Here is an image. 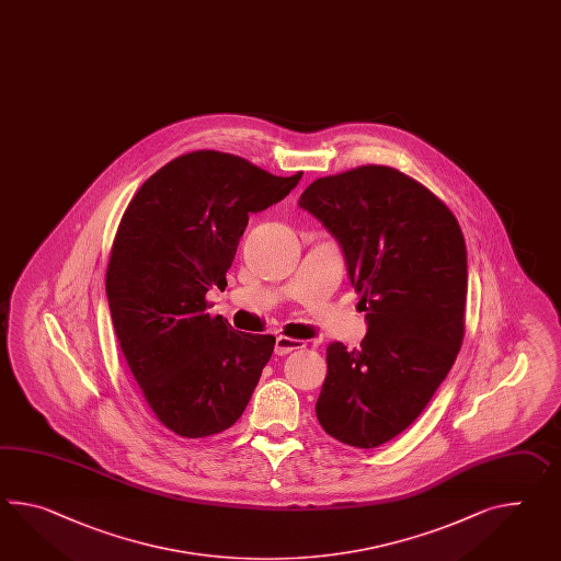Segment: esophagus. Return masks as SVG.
<instances>
[{
    "instance_id": "34e87169",
    "label": "esophagus",
    "mask_w": 561,
    "mask_h": 561,
    "mask_svg": "<svg viewBox=\"0 0 561 561\" xmlns=\"http://www.w3.org/2000/svg\"><path fill=\"white\" fill-rule=\"evenodd\" d=\"M304 348V342L289 339V336H277L275 339V355L284 356L291 351Z\"/></svg>"
}]
</instances>
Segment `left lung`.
Listing matches in <instances>:
<instances>
[{"mask_svg": "<svg viewBox=\"0 0 561 561\" xmlns=\"http://www.w3.org/2000/svg\"><path fill=\"white\" fill-rule=\"evenodd\" d=\"M298 205L339 241L367 312L360 348L329 344L316 415L342 444L377 448L417 420L462 346L465 237L436 194L389 165L314 180Z\"/></svg>", "mask_w": 561, "mask_h": 561, "instance_id": "obj_1", "label": "left lung"}]
</instances>
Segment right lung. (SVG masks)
Here are the masks:
<instances>
[{"label": "right lung", "instance_id": "add662e5", "mask_svg": "<svg viewBox=\"0 0 561 561\" xmlns=\"http://www.w3.org/2000/svg\"><path fill=\"white\" fill-rule=\"evenodd\" d=\"M300 179L192 151L146 180L124 213L105 277L111 320L148 405L179 436L229 430L272 358L275 336L206 314L205 296L227 287L249 215L286 198Z\"/></svg>", "mask_w": 561, "mask_h": 561}]
</instances>
